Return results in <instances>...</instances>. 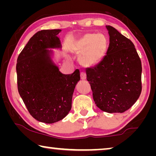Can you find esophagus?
Segmentation results:
<instances>
[{"label":"esophagus","instance_id":"obj_1","mask_svg":"<svg viewBox=\"0 0 156 156\" xmlns=\"http://www.w3.org/2000/svg\"><path fill=\"white\" fill-rule=\"evenodd\" d=\"M86 78H87L86 73H84V72H82L80 73V78L82 79V80H85Z\"/></svg>","mask_w":156,"mask_h":156}]
</instances>
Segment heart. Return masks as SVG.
<instances>
[{"label": "heart", "mask_w": 156, "mask_h": 156, "mask_svg": "<svg viewBox=\"0 0 156 156\" xmlns=\"http://www.w3.org/2000/svg\"><path fill=\"white\" fill-rule=\"evenodd\" d=\"M108 47L107 37L102 34H87L76 43L75 51L80 55V61L87 67L96 65L101 61Z\"/></svg>", "instance_id": "obj_1"}]
</instances>
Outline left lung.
<instances>
[{
  "mask_svg": "<svg viewBox=\"0 0 156 156\" xmlns=\"http://www.w3.org/2000/svg\"><path fill=\"white\" fill-rule=\"evenodd\" d=\"M107 54L94 67L86 69L96 106L107 113H123L142 91V64L133 43L110 25Z\"/></svg>",
  "mask_w": 156,
  "mask_h": 156,
  "instance_id": "left-lung-1",
  "label": "left lung"
}]
</instances>
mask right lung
Segmentation results:
<instances>
[{
	"label": "right lung",
	"mask_w": 156,
	"mask_h": 156,
	"mask_svg": "<svg viewBox=\"0 0 156 156\" xmlns=\"http://www.w3.org/2000/svg\"><path fill=\"white\" fill-rule=\"evenodd\" d=\"M60 30H41L31 37L16 63L18 90L31 115L39 122L52 124L72 109L80 72L63 74L50 58L49 48H60Z\"/></svg>",
	"instance_id": "add662e5"
}]
</instances>
